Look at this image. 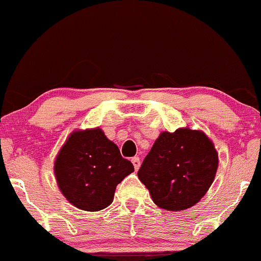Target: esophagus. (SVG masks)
Returning <instances> with one entry per match:
<instances>
[{
  "mask_svg": "<svg viewBox=\"0 0 261 261\" xmlns=\"http://www.w3.org/2000/svg\"><path fill=\"white\" fill-rule=\"evenodd\" d=\"M132 164H133L134 169H136L137 171V170L139 169V166H141V160H139V157H133V159H132Z\"/></svg>",
  "mask_w": 261,
  "mask_h": 261,
  "instance_id": "obj_1",
  "label": "esophagus"
}]
</instances>
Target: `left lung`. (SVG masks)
Listing matches in <instances>:
<instances>
[{
    "label": "left lung",
    "instance_id": "obj_1",
    "mask_svg": "<svg viewBox=\"0 0 261 261\" xmlns=\"http://www.w3.org/2000/svg\"><path fill=\"white\" fill-rule=\"evenodd\" d=\"M218 153L202 130L162 132L142 162L138 177L152 200L166 211L197 204L215 180Z\"/></svg>",
    "mask_w": 261,
    "mask_h": 261
}]
</instances>
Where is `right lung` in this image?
<instances>
[{
	"instance_id": "1",
	"label": "right lung",
	"mask_w": 261,
	"mask_h": 261,
	"mask_svg": "<svg viewBox=\"0 0 261 261\" xmlns=\"http://www.w3.org/2000/svg\"><path fill=\"white\" fill-rule=\"evenodd\" d=\"M134 171L100 128L69 134L54 161L62 194L80 210L97 212L112 204L117 185Z\"/></svg>"
}]
</instances>
